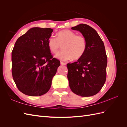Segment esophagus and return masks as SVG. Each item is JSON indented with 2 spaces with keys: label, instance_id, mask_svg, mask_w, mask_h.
Here are the masks:
<instances>
[{
  "label": "esophagus",
  "instance_id": "34e87169",
  "mask_svg": "<svg viewBox=\"0 0 127 127\" xmlns=\"http://www.w3.org/2000/svg\"><path fill=\"white\" fill-rule=\"evenodd\" d=\"M60 64H61V65H66V63H64V62H62V61H61L60 62Z\"/></svg>",
  "mask_w": 127,
  "mask_h": 127
}]
</instances>
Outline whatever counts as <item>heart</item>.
<instances>
[{
  "instance_id": "1",
  "label": "heart",
  "mask_w": 127,
  "mask_h": 127,
  "mask_svg": "<svg viewBox=\"0 0 127 127\" xmlns=\"http://www.w3.org/2000/svg\"><path fill=\"white\" fill-rule=\"evenodd\" d=\"M49 49L57 53L63 46V50L56 55L58 59L67 61L71 59H79L84 55L87 48L86 38L83 35L76 34L70 30H66L57 33V37L51 36L48 40Z\"/></svg>"
}]
</instances>
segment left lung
<instances>
[{
    "mask_svg": "<svg viewBox=\"0 0 127 127\" xmlns=\"http://www.w3.org/2000/svg\"><path fill=\"white\" fill-rule=\"evenodd\" d=\"M79 31L86 38L87 48L77 62L67 64V77L73 93L80 96H91L98 93L106 78L107 63L104 44L92 27L80 24L71 28Z\"/></svg>",
    "mask_w": 127,
    "mask_h": 127,
    "instance_id": "8db88e82",
    "label": "left lung"
}]
</instances>
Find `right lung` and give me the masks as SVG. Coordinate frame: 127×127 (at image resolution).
<instances>
[{
  "label": "right lung",
  "mask_w": 127,
  "mask_h": 127,
  "mask_svg": "<svg viewBox=\"0 0 127 127\" xmlns=\"http://www.w3.org/2000/svg\"><path fill=\"white\" fill-rule=\"evenodd\" d=\"M53 30L33 28L17 40L11 52V72L18 90L37 96L51 86L60 62L53 58L48 46Z\"/></svg>",
  "instance_id": "1"
}]
</instances>
